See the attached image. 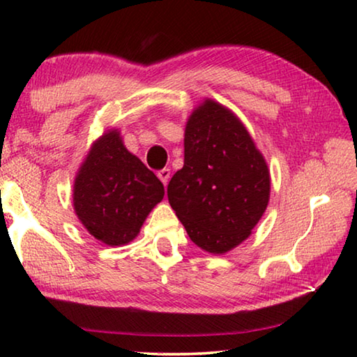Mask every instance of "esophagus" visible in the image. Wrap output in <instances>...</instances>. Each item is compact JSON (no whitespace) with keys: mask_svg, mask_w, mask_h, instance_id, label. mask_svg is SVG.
<instances>
[{"mask_svg":"<svg viewBox=\"0 0 357 357\" xmlns=\"http://www.w3.org/2000/svg\"><path fill=\"white\" fill-rule=\"evenodd\" d=\"M157 176H159L162 183H164V185H167L168 179H170V170H168V168H162V170L157 173Z\"/></svg>","mask_w":357,"mask_h":357,"instance_id":"1","label":"esophagus"}]
</instances>
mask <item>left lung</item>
<instances>
[{
	"label": "left lung",
	"instance_id": "left-lung-1",
	"mask_svg": "<svg viewBox=\"0 0 357 357\" xmlns=\"http://www.w3.org/2000/svg\"><path fill=\"white\" fill-rule=\"evenodd\" d=\"M269 170L243 123L214 100L190 114L184 167L167 187L189 238L209 253L243 243L269 202Z\"/></svg>",
	"mask_w": 357,
	"mask_h": 357
}]
</instances>
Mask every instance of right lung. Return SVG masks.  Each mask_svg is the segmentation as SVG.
I'll return each instance as SVG.
<instances>
[{"label": "right lung", "instance_id": "add662e5", "mask_svg": "<svg viewBox=\"0 0 357 357\" xmlns=\"http://www.w3.org/2000/svg\"><path fill=\"white\" fill-rule=\"evenodd\" d=\"M164 193L159 178L110 130L93 144L77 174L74 208L96 239L123 245L137 236Z\"/></svg>", "mask_w": 357, "mask_h": 357}]
</instances>
